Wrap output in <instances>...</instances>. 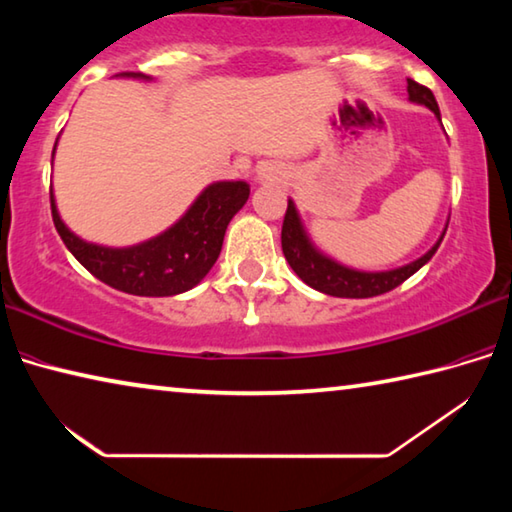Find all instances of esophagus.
<instances>
[{
	"mask_svg": "<svg viewBox=\"0 0 512 512\" xmlns=\"http://www.w3.org/2000/svg\"><path fill=\"white\" fill-rule=\"evenodd\" d=\"M282 176V171L277 167H271V164H266V167H262L257 171V178L259 180H277Z\"/></svg>",
	"mask_w": 512,
	"mask_h": 512,
	"instance_id": "obj_1",
	"label": "esophagus"
}]
</instances>
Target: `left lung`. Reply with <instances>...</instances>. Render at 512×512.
Instances as JSON below:
<instances>
[{
	"label": "left lung",
	"instance_id": "obj_1",
	"mask_svg": "<svg viewBox=\"0 0 512 512\" xmlns=\"http://www.w3.org/2000/svg\"><path fill=\"white\" fill-rule=\"evenodd\" d=\"M406 83H409L406 85L409 99L413 103H420V106H427L429 110L436 112V117L440 119V110L433 92L411 79ZM443 237L445 232L440 235L436 244L431 246V250H427L420 259H415V262L406 266L393 268V271H377V273L354 271V268H348L339 262H334V259H329L327 255L320 253L314 244H311L305 228H302L296 205H293V201H289L287 214H284V223H282V253L287 257L289 266L296 271L300 280L309 284L311 289L327 293V296H336V298H372V296H381V293L386 291H393L395 287H400L404 280H409L415 271H420V268L433 257V253H436Z\"/></svg>",
	"mask_w": 512,
	"mask_h": 512
}]
</instances>
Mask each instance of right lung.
Listing matches in <instances>:
<instances>
[{
  "instance_id": "obj_1",
  "label": "right lung",
  "mask_w": 512,
  "mask_h": 512,
  "mask_svg": "<svg viewBox=\"0 0 512 512\" xmlns=\"http://www.w3.org/2000/svg\"><path fill=\"white\" fill-rule=\"evenodd\" d=\"M119 76L151 81V76L142 72H121ZM248 196L250 187L244 180L212 183L162 235L137 246L108 248L76 237L60 219L54 192H49L51 216L69 253L108 287L149 298L178 296L194 289L210 273L219 259L225 228L232 216L246 205Z\"/></svg>"
}]
</instances>
